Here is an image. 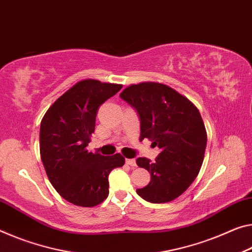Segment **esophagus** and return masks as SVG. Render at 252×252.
Segmentation results:
<instances>
[{
	"mask_svg": "<svg viewBox=\"0 0 252 252\" xmlns=\"http://www.w3.org/2000/svg\"><path fill=\"white\" fill-rule=\"evenodd\" d=\"M126 165L132 167V168H134V167L137 166V162H135L134 159H126Z\"/></svg>",
	"mask_w": 252,
	"mask_h": 252,
	"instance_id": "esophagus-1",
	"label": "esophagus"
}]
</instances>
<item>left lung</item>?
Wrapping results in <instances>:
<instances>
[{
  "instance_id": "obj_1",
  "label": "left lung",
  "mask_w": 252,
  "mask_h": 252,
  "mask_svg": "<svg viewBox=\"0 0 252 252\" xmlns=\"http://www.w3.org/2000/svg\"><path fill=\"white\" fill-rule=\"evenodd\" d=\"M120 97L138 112L140 140L147 138L161 153L151 161L138 158L151 181L138 189L139 196L150 203H167L185 191L201 169L207 142L204 122L189 98L161 83L132 84Z\"/></svg>"
}]
</instances>
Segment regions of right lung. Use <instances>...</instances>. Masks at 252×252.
Instances as JSON below:
<instances>
[{"mask_svg":"<svg viewBox=\"0 0 252 252\" xmlns=\"http://www.w3.org/2000/svg\"><path fill=\"white\" fill-rule=\"evenodd\" d=\"M122 89L120 84L84 79L65 92L40 125V157L51 185L71 204L92 207L109 195V174L125 165L120 154L102 156L86 147L97 110Z\"/></svg>","mask_w":252,"mask_h":252,"instance_id":"add662e5","label":"right lung"}]
</instances>
